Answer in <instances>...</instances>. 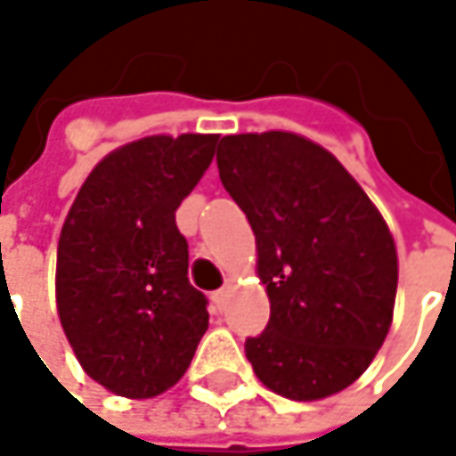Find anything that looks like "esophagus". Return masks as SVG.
<instances>
[{
	"mask_svg": "<svg viewBox=\"0 0 456 456\" xmlns=\"http://www.w3.org/2000/svg\"><path fill=\"white\" fill-rule=\"evenodd\" d=\"M225 297H228V287H220L218 291H213V302L218 305V309H223V305H225Z\"/></svg>",
	"mask_w": 456,
	"mask_h": 456,
	"instance_id": "obj_1",
	"label": "esophagus"
}]
</instances>
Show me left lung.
Instances as JSON below:
<instances>
[{
    "instance_id": "8db88e82",
    "label": "left lung",
    "mask_w": 456,
    "mask_h": 456,
    "mask_svg": "<svg viewBox=\"0 0 456 456\" xmlns=\"http://www.w3.org/2000/svg\"><path fill=\"white\" fill-rule=\"evenodd\" d=\"M220 183L256 236L272 317L246 340L258 380L291 401L355 383L394 320L398 256L383 216L320 144L291 132L218 144Z\"/></svg>"
}]
</instances>
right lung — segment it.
Segmentation results:
<instances>
[{"label":"right lung","mask_w":456,"mask_h":456,"mask_svg":"<svg viewBox=\"0 0 456 456\" xmlns=\"http://www.w3.org/2000/svg\"><path fill=\"white\" fill-rule=\"evenodd\" d=\"M218 134L144 136L86 177L58 240V314L83 370L126 398L172 388L208 330L175 210L213 162Z\"/></svg>","instance_id":"obj_1"}]
</instances>
